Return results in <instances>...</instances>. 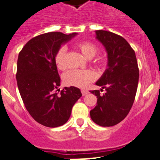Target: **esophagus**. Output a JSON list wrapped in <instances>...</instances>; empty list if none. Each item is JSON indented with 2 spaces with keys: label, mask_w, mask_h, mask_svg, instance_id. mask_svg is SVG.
I'll use <instances>...</instances> for the list:
<instances>
[{
  "label": "esophagus",
  "mask_w": 160,
  "mask_h": 160,
  "mask_svg": "<svg viewBox=\"0 0 160 160\" xmlns=\"http://www.w3.org/2000/svg\"><path fill=\"white\" fill-rule=\"evenodd\" d=\"M81 92H82V95H83V96H85V95H87V94H88L89 91H88V90H84V89H82V90H81Z\"/></svg>",
  "instance_id": "34e87169"
}]
</instances>
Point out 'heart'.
<instances>
[{"instance_id": "b5f03b06", "label": "heart", "mask_w": 160, "mask_h": 160, "mask_svg": "<svg viewBox=\"0 0 160 160\" xmlns=\"http://www.w3.org/2000/svg\"><path fill=\"white\" fill-rule=\"evenodd\" d=\"M77 49L87 58H94L98 52L95 45L88 42H79L76 46ZM66 52L64 46L59 48L54 54V63L58 70H64L66 68ZM105 63V58H100L96 60V65L101 66ZM63 82L66 86L76 87H86L90 82L95 78V73L91 70H69L63 75Z\"/></svg>"}]
</instances>
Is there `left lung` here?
<instances>
[{"mask_svg":"<svg viewBox=\"0 0 160 160\" xmlns=\"http://www.w3.org/2000/svg\"><path fill=\"white\" fill-rule=\"evenodd\" d=\"M96 38L107 53V68L96 82L105 89L90 90L97 96V105L90 112L91 119L101 127H112L124 119L135 101L138 67L134 49L122 37L106 30H96Z\"/></svg>","mask_w":160,"mask_h":160,"instance_id":"1","label":"left lung"}]
</instances>
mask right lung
<instances>
[{"label": "right lung", "instance_id": "1", "mask_svg": "<svg viewBox=\"0 0 160 160\" xmlns=\"http://www.w3.org/2000/svg\"><path fill=\"white\" fill-rule=\"evenodd\" d=\"M78 33L50 32L32 38L18 55L17 82L25 107L32 118L48 128L66 123L72 107L81 98V90L65 87L57 92L61 79L54 54L62 44Z\"/></svg>", "mask_w": 160, "mask_h": 160}]
</instances>
